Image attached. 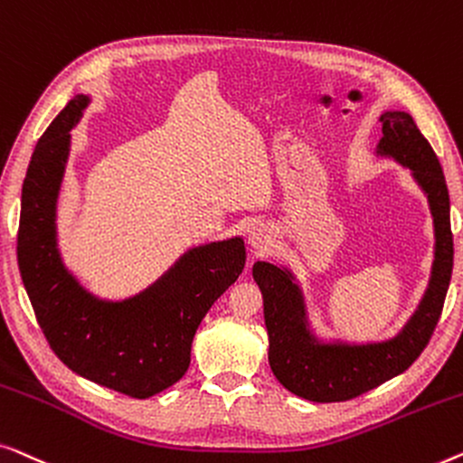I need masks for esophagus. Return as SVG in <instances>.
<instances>
[{"mask_svg": "<svg viewBox=\"0 0 463 463\" xmlns=\"http://www.w3.org/2000/svg\"><path fill=\"white\" fill-rule=\"evenodd\" d=\"M247 237H250V243L256 247V250H266L270 243V229L266 224L258 222L247 231Z\"/></svg>", "mask_w": 463, "mask_h": 463, "instance_id": "1", "label": "esophagus"}]
</instances>
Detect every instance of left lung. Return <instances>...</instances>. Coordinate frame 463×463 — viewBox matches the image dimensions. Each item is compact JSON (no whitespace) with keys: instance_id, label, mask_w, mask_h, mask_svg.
<instances>
[{"instance_id":"1","label":"left lung","mask_w":463,"mask_h":463,"mask_svg":"<svg viewBox=\"0 0 463 463\" xmlns=\"http://www.w3.org/2000/svg\"><path fill=\"white\" fill-rule=\"evenodd\" d=\"M380 121L382 140L377 155H386L411 169L434 218L432 277L418 310L401 334L388 342L363 346L321 344L308 329L304 298L294 275L269 262L253 264V279L264 298L272 373L289 392L312 402L356 399L411 367L434 334L451 281L453 234L449 191L439 157L409 113L386 110Z\"/></svg>"}]
</instances>
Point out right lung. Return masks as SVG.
<instances>
[{
  "label": "right lung",
  "mask_w": 463,
  "mask_h": 463,
  "mask_svg": "<svg viewBox=\"0 0 463 463\" xmlns=\"http://www.w3.org/2000/svg\"><path fill=\"white\" fill-rule=\"evenodd\" d=\"M90 99L77 94L39 138L23 182L18 269L50 348L71 371L132 399H148L191 364L194 331L245 269L243 239L186 251L157 283L123 302L94 298L56 250V199L71 128Z\"/></svg>",
  "instance_id": "obj_1"
}]
</instances>
